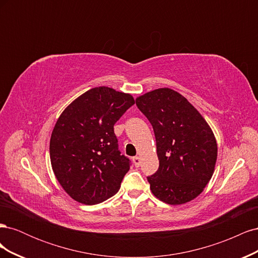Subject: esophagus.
<instances>
[{
	"label": "esophagus",
	"instance_id": "34e87169",
	"mask_svg": "<svg viewBox=\"0 0 258 258\" xmlns=\"http://www.w3.org/2000/svg\"><path fill=\"white\" fill-rule=\"evenodd\" d=\"M132 161H134L136 167H140V163H141V158H140L139 156H136V157L132 158Z\"/></svg>",
	"mask_w": 258,
	"mask_h": 258
}]
</instances>
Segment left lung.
Here are the masks:
<instances>
[{
    "mask_svg": "<svg viewBox=\"0 0 258 258\" xmlns=\"http://www.w3.org/2000/svg\"><path fill=\"white\" fill-rule=\"evenodd\" d=\"M152 123L159 168L147 176L155 197L168 205L186 204L202 192L214 172L217 144L208 122L186 98L159 88L137 98Z\"/></svg>",
    "mask_w": 258,
    "mask_h": 258,
    "instance_id": "8db88e82",
    "label": "left lung"
}]
</instances>
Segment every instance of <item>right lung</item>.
I'll return each mask as SVG.
<instances>
[{"label": "right lung", "instance_id": "1", "mask_svg": "<svg viewBox=\"0 0 258 258\" xmlns=\"http://www.w3.org/2000/svg\"><path fill=\"white\" fill-rule=\"evenodd\" d=\"M134 104L129 93L102 86L83 93L60 115L50 138V161L74 200L97 205L118 191L130 160L118 150L114 124Z\"/></svg>", "mask_w": 258, "mask_h": 258}]
</instances>
